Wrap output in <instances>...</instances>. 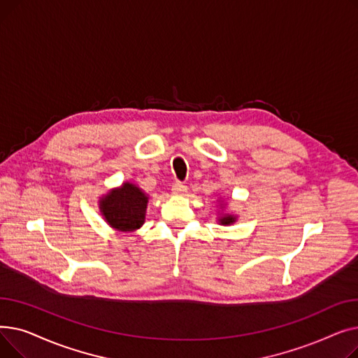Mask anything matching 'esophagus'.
<instances>
[{
	"mask_svg": "<svg viewBox=\"0 0 358 358\" xmlns=\"http://www.w3.org/2000/svg\"><path fill=\"white\" fill-rule=\"evenodd\" d=\"M173 193L176 196H184L187 193V187L184 184H181V182H176L173 185Z\"/></svg>",
	"mask_w": 358,
	"mask_h": 358,
	"instance_id": "1",
	"label": "esophagus"
}]
</instances>
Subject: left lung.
<instances>
[{
    "label": "left lung",
    "mask_w": 358,
    "mask_h": 358,
    "mask_svg": "<svg viewBox=\"0 0 358 358\" xmlns=\"http://www.w3.org/2000/svg\"><path fill=\"white\" fill-rule=\"evenodd\" d=\"M219 206H220V213H217L219 224H223V227H229V224H234L238 220V215L224 212V209H227V204H224V201H222V197L219 199Z\"/></svg>",
    "instance_id": "8db88e82"
}]
</instances>
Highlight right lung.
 Masks as SVG:
<instances>
[{"label": "right lung", "instance_id": "right-lung-1", "mask_svg": "<svg viewBox=\"0 0 358 358\" xmlns=\"http://www.w3.org/2000/svg\"><path fill=\"white\" fill-rule=\"evenodd\" d=\"M149 196L135 182L124 181L99 199V209L108 224L117 232H135L145 223Z\"/></svg>", "mask_w": 358, "mask_h": 358}]
</instances>
